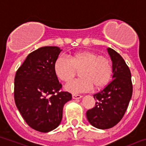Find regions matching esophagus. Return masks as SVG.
I'll use <instances>...</instances> for the list:
<instances>
[{
	"label": "esophagus",
	"instance_id": "esophagus-1",
	"mask_svg": "<svg viewBox=\"0 0 146 146\" xmlns=\"http://www.w3.org/2000/svg\"><path fill=\"white\" fill-rule=\"evenodd\" d=\"M82 96L81 95H78V94H73L72 95V98H73V99H80L81 98Z\"/></svg>",
	"mask_w": 146,
	"mask_h": 146
}]
</instances>
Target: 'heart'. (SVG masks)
Here are the masks:
<instances>
[{"label":"heart","instance_id":"heart-1","mask_svg":"<svg viewBox=\"0 0 146 146\" xmlns=\"http://www.w3.org/2000/svg\"><path fill=\"white\" fill-rule=\"evenodd\" d=\"M76 71L80 78L66 86L73 93L99 89L108 84L112 74V64L104 56H98L93 51H80L71 54L69 58L59 56L54 63V72L61 81L69 83L73 80Z\"/></svg>","mask_w":146,"mask_h":146}]
</instances>
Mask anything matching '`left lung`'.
I'll use <instances>...</instances> for the list:
<instances>
[{
    "instance_id": "left-lung-1",
    "label": "left lung",
    "mask_w": 146,
    "mask_h": 146,
    "mask_svg": "<svg viewBox=\"0 0 146 146\" xmlns=\"http://www.w3.org/2000/svg\"><path fill=\"white\" fill-rule=\"evenodd\" d=\"M113 80L99 93L93 95L96 106L87 111L88 121L98 129L113 127L122 119L132 95L131 73L125 60L111 48Z\"/></svg>"
}]
</instances>
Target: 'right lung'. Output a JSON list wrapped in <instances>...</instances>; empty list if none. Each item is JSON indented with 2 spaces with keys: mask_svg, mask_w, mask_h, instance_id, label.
I'll return each mask as SVG.
<instances>
[{
  "mask_svg": "<svg viewBox=\"0 0 146 146\" xmlns=\"http://www.w3.org/2000/svg\"><path fill=\"white\" fill-rule=\"evenodd\" d=\"M61 50L56 46L40 48L29 53L14 79V100L28 125L41 132L56 129L62 119L63 108L72 94L60 92L62 85L54 72Z\"/></svg>",
  "mask_w": 146,
  "mask_h": 146,
  "instance_id": "1",
  "label": "right lung"
}]
</instances>
